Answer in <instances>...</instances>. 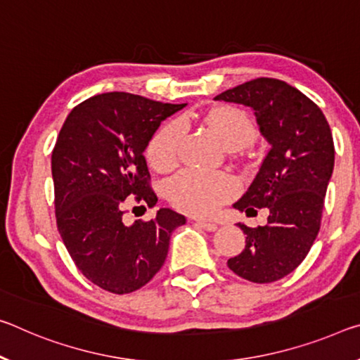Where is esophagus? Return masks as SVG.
I'll return each mask as SVG.
<instances>
[{"label": "esophagus", "instance_id": "34e87169", "mask_svg": "<svg viewBox=\"0 0 360 360\" xmlns=\"http://www.w3.org/2000/svg\"><path fill=\"white\" fill-rule=\"evenodd\" d=\"M195 224L198 226V227H202V229H205V231H208V232H213V231H216L218 229V226L214 224V222H210V221H203V219H197L195 221Z\"/></svg>", "mask_w": 360, "mask_h": 360}]
</instances>
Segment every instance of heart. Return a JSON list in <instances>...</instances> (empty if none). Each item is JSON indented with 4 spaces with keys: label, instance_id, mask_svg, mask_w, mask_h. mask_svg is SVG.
<instances>
[{
    "label": "heart",
    "instance_id": "obj_1",
    "mask_svg": "<svg viewBox=\"0 0 360 360\" xmlns=\"http://www.w3.org/2000/svg\"><path fill=\"white\" fill-rule=\"evenodd\" d=\"M202 122L216 134L227 149H242L256 136L253 120L242 108L222 105L205 113ZM184 127L174 120L157 131L149 146V158L160 171H168L178 163L179 142ZM238 189L237 181L227 173H203L186 169L168 184V198L176 208L189 214L214 213Z\"/></svg>",
    "mask_w": 360,
    "mask_h": 360
}]
</instances>
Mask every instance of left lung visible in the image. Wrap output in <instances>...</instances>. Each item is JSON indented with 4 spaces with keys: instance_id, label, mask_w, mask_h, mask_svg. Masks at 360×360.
Listing matches in <instances>:
<instances>
[{
    "instance_id": "8db88e82",
    "label": "left lung",
    "mask_w": 360,
    "mask_h": 360,
    "mask_svg": "<svg viewBox=\"0 0 360 360\" xmlns=\"http://www.w3.org/2000/svg\"><path fill=\"white\" fill-rule=\"evenodd\" d=\"M214 101L250 107L271 146L240 200L238 211H269L267 224L248 227L240 255L227 261L232 272L255 283L288 276L309 253L319 229L325 193L335 167L332 131L314 102L288 83L256 78L218 94Z\"/></svg>"
}]
</instances>
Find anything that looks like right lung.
Returning <instances> with one entry per match:
<instances>
[{
  "instance_id": "right-lung-1",
  "label": "right lung",
  "mask_w": 360,
  "mask_h": 360,
  "mask_svg": "<svg viewBox=\"0 0 360 360\" xmlns=\"http://www.w3.org/2000/svg\"><path fill=\"white\" fill-rule=\"evenodd\" d=\"M184 107L104 93L78 104L60 128L51 157L57 229L83 276L107 292L144 287L162 269L171 233L186 224L169 208L123 222L131 203L155 207L144 152L163 120Z\"/></svg>"
}]
</instances>
